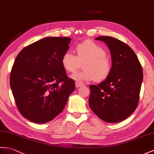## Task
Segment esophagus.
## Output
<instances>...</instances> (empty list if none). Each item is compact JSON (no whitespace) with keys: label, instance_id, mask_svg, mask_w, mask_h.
I'll use <instances>...</instances> for the list:
<instances>
[{"label":"esophagus","instance_id":"34e87169","mask_svg":"<svg viewBox=\"0 0 154 154\" xmlns=\"http://www.w3.org/2000/svg\"><path fill=\"white\" fill-rule=\"evenodd\" d=\"M75 85H76V88H80V87H81V86L83 85V84L80 83V82H76V83H75Z\"/></svg>","mask_w":154,"mask_h":154}]
</instances>
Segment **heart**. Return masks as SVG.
I'll return each mask as SVG.
<instances>
[{"instance_id":"obj_1","label":"heart","mask_w":154,"mask_h":154,"mask_svg":"<svg viewBox=\"0 0 154 154\" xmlns=\"http://www.w3.org/2000/svg\"><path fill=\"white\" fill-rule=\"evenodd\" d=\"M76 56L70 51L63 55L61 65L65 70L74 72L83 63V70L71 75L72 79L78 82L94 80L100 82L109 76L112 65L104 49L91 40H86L75 47Z\"/></svg>"}]
</instances>
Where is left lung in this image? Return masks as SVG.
I'll return each mask as SVG.
<instances>
[{
    "mask_svg": "<svg viewBox=\"0 0 154 154\" xmlns=\"http://www.w3.org/2000/svg\"><path fill=\"white\" fill-rule=\"evenodd\" d=\"M106 43L112 58L111 72L97 85H89L91 110L107 123L124 120L137 107L143 72L137 55L128 45L111 36L95 38Z\"/></svg>",
    "mask_w": 154,
    "mask_h": 154,
    "instance_id": "1",
    "label": "left lung"
}]
</instances>
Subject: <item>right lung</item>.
<instances>
[{
    "label": "right lung",
    "instance_id": "1",
    "mask_svg": "<svg viewBox=\"0 0 154 154\" xmlns=\"http://www.w3.org/2000/svg\"><path fill=\"white\" fill-rule=\"evenodd\" d=\"M69 37H46L22 50L15 60L10 84L16 106L36 123L51 121L64 109L75 89L61 65L69 48Z\"/></svg>",
    "mask_w": 154,
    "mask_h": 154
}]
</instances>
